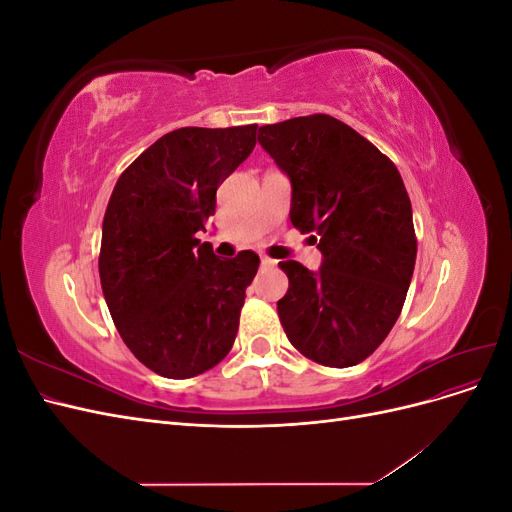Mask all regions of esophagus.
Segmentation results:
<instances>
[{"label": "esophagus", "mask_w": 512, "mask_h": 512, "mask_svg": "<svg viewBox=\"0 0 512 512\" xmlns=\"http://www.w3.org/2000/svg\"><path fill=\"white\" fill-rule=\"evenodd\" d=\"M260 262H262V267H273V265H275V260L269 258V256H262Z\"/></svg>", "instance_id": "esophagus-1"}]
</instances>
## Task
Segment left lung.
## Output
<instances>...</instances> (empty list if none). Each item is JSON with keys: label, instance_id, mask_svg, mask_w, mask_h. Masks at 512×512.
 <instances>
[{"label": "left lung", "instance_id": "8db88e82", "mask_svg": "<svg viewBox=\"0 0 512 512\" xmlns=\"http://www.w3.org/2000/svg\"><path fill=\"white\" fill-rule=\"evenodd\" d=\"M258 143L292 181V226L322 252L316 273L280 262L286 337L320 365L352 367L384 342L406 301L416 262L406 185L376 145L324 113L262 126Z\"/></svg>", "mask_w": 512, "mask_h": 512}]
</instances>
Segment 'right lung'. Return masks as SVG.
Wrapping results in <instances>:
<instances>
[{
  "label": "right lung",
  "instance_id": "right-lung-1",
  "mask_svg": "<svg viewBox=\"0 0 512 512\" xmlns=\"http://www.w3.org/2000/svg\"><path fill=\"white\" fill-rule=\"evenodd\" d=\"M256 123L179 128L145 149L115 183L102 224L100 284L130 352L158 376L185 380L235 344L258 254L218 258L196 239L218 185L256 147Z\"/></svg>",
  "mask_w": 512,
  "mask_h": 512
}]
</instances>
